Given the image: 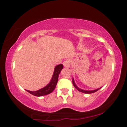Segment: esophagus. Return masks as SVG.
<instances>
[{
  "label": "esophagus",
  "mask_w": 127,
  "mask_h": 127,
  "mask_svg": "<svg viewBox=\"0 0 127 127\" xmlns=\"http://www.w3.org/2000/svg\"><path fill=\"white\" fill-rule=\"evenodd\" d=\"M63 65L64 67H66V68H68L70 67V62L69 60H64L63 62Z\"/></svg>",
  "instance_id": "esophagus-1"
}]
</instances>
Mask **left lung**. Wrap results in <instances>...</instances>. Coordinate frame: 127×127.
<instances>
[{
  "label": "left lung",
  "instance_id": "left-lung-1",
  "mask_svg": "<svg viewBox=\"0 0 127 127\" xmlns=\"http://www.w3.org/2000/svg\"><path fill=\"white\" fill-rule=\"evenodd\" d=\"M72 82H73V86L75 87V88L76 89H77L78 91L80 92H82V93H88V94H90V93H95L96 92V91H98V90H99V89H97L96 90H91V91H88V90H82L81 89H80V88H78L77 86L76 85L75 83H74V80L73 79L72 80Z\"/></svg>",
  "mask_w": 127,
  "mask_h": 127
}]
</instances>
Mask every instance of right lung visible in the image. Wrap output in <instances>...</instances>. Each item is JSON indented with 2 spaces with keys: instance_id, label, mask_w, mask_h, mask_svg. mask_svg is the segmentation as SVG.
Instances as JSON below:
<instances>
[{
  "instance_id": "1",
  "label": "right lung",
  "mask_w": 127,
  "mask_h": 127,
  "mask_svg": "<svg viewBox=\"0 0 127 127\" xmlns=\"http://www.w3.org/2000/svg\"><path fill=\"white\" fill-rule=\"evenodd\" d=\"M63 68V65L62 64H59L55 68V70H54V72L52 77V79L50 81V83L48 85L44 87L42 89L37 90L35 92H32L29 91V90H27L28 92L31 93L32 95L37 96H41L45 95H47L50 93H51L53 92V90L55 89L56 88V84L58 81V77H59V74L60 73V71H62Z\"/></svg>"
}]
</instances>
